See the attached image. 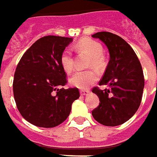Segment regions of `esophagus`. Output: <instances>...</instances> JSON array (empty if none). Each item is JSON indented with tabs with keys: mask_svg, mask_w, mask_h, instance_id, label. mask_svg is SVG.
I'll return each mask as SVG.
<instances>
[{
	"mask_svg": "<svg viewBox=\"0 0 157 157\" xmlns=\"http://www.w3.org/2000/svg\"><path fill=\"white\" fill-rule=\"evenodd\" d=\"M90 94V91L89 90H80V94L83 96H85L87 94Z\"/></svg>",
	"mask_w": 157,
	"mask_h": 157,
	"instance_id": "34e87169",
	"label": "esophagus"
}]
</instances>
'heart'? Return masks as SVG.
<instances>
[{
  "mask_svg": "<svg viewBox=\"0 0 157 157\" xmlns=\"http://www.w3.org/2000/svg\"><path fill=\"white\" fill-rule=\"evenodd\" d=\"M78 48L86 52L91 56L90 64L94 67H100L103 65L102 46L99 42L92 39H83L78 43ZM60 63L63 70L66 73H71L74 69V58L69 50H64L61 55ZM98 78V74L94 70L77 71L73 74L69 79L71 85L78 89H87L95 82Z\"/></svg>",
  "mask_w": 157,
  "mask_h": 157,
  "instance_id": "heart-1",
  "label": "heart"
}]
</instances>
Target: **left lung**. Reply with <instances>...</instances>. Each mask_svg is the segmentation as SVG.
Returning a JSON list of instances; mask_svg holds the SVG:
<instances>
[{
	"mask_svg": "<svg viewBox=\"0 0 157 157\" xmlns=\"http://www.w3.org/2000/svg\"><path fill=\"white\" fill-rule=\"evenodd\" d=\"M107 47L109 61L99 85L109 89H93L99 105L92 111L96 121L106 126H117L132 117L142 99L145 80L136 52L123 38L108 32L92 35Z\"/></svg>",
	"mask_w": 157,
	"mask_h": 157,
	"instance_id": "left-lung-1",
	"label": "left lung"
}]
</instances>
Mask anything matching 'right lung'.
<instances>
[{
  "label": "right lung",
  "instance_id": "add662e5",
  "mask_svg": "<svg viewBox=\"0 0 157 157\" xmlns=\"http://www.w3.org/2000/svg\"><path fill=\"white\" fill-rule=\"evenodd\" d=\"M72 37L46 36L33 43L21 58L14 74L13 94L21 116L31 124L52 128L70 114L79 98L77 88L65 90L66 73L60 58Z\"/></svg>",
  "mask_w": 157,
  "mask_h": 157
}]
</instances>
